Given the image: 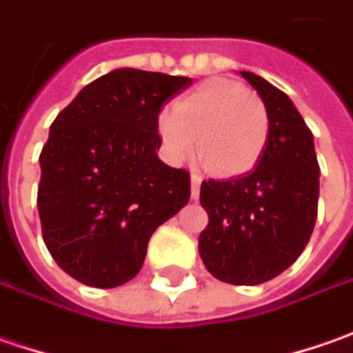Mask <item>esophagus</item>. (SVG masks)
<instances>
[{
  "label": "esophagus",
  "instance_id": "34e87169",
  "mask_svg": "<svg viewBox=\"0 0 353 353\" xmlns=\"http://www.w3.org/2000/svg\"><path fill=\"white\" fill-rule=\"evenodd\" d=\"M201 191V176L191 174V199H199Z\"/></svg>",
  "mask_w": 353,
  "mask_h": 353
}]
</instances>
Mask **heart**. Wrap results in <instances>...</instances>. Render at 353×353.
Wrapping results in <instances>:
<instances>
[{"label":"heart","mask_w":353,"mask_h":353,"mask_svg":"<svg viewBox=\"0 0 353 353\" xmlns=\"http://www.w3.org/2000/svg\"><path fill=\"white\" fill-rule=\"evenodd\" d=\"M158 130L172 164H181L197 140L205 164L223 176H238L258 164L265 150L270 117L263 101L248 88L214 78L179 97L174 109H165Z\"/></svg>","instance_id":"1"}]
</instances>
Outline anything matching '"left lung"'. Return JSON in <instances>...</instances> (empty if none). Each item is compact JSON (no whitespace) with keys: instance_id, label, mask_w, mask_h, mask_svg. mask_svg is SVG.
Segmentation results:
<instances>
[{"instance_id":"obj_1","label":"left lung","mask_w":353,"mask_h":353,"mask_svg":"<svg viewBox=\"0 0 353 353\" xmlns=\"http://www.w3.org/2000/svg\"><path fill=\"white\" fill-rule=\"evenodd\" d=\"M240 76L268 109L270 137L250 174L201 183L209 225L201 232L199 254L216 279L260 285L285 272L309 244L319 211L321 168L312 132L293 101L252 72Z\"/></svg>"}]
</instances>
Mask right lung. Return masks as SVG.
<instances>
[{"mask_svg": "<svg viewBox=\"0 0 353 353\" xmlns=\"http://www.w3.org/2000/svg\"><path fill=\"white\" fill-rule=\"evenodd\" d=\"M191 83L119 68L88 83L50 125L37 207L50 256L79 283L130 281L154 230L188 205L189 174L156 150L162 107Z\"/></svg>", "mask_w": 353, "mask_h": 353, "instance_id": "1", "label": "right lung"}]
</instances>
